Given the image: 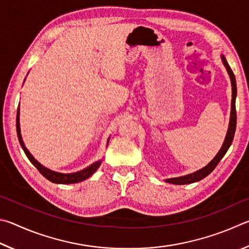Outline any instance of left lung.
<instances>
[{"label":"left lung","instance_id":"left-lung-1","mask_svg":"<svg viewBox=\"0 0 249 249\" xmlns=\"http://www.w3.org/2000/svg\"><path fill=\"white\" fill-rule=\"evenodd\" d=\"M221 59L222 62H223L224 67L228 71L229 75H230V80H231V84H232V103H231V116H230V124H229V129L228 132H226V137L224 139L223 144H222L220 151L217 152V154L214 156L210 163H209L207 166L202 167L199 171L188 174V175L185 176H180V177H174V178H167L165 179L166 182H169V184H174V185H187V184H193V182L199 181L203 179L204 177H207L209 174H210L213 169L216 167V165L219 164L220 160L223 159V156L225 155L226 152H228L229 147L231 146L234 139V134H235V129H236V109H235V99H236V95H237V89H236V80H235V75L232 71V69L230 68V65L226 61L225 56L223 54H221Z\"/></svg>","mask_w":249,"mask_h":249}]
</instances>
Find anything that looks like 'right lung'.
<instances>
[{"label":"right lung","instance_id":"1","mask_svg":"<svg viewBox=\"0 0 249 249\" xmlns=\"http://www.w3.org/2000/svg\"><path fill=\"white\" fill-rule=\"evenodd\" d=\"M25 80H24V82H25ZM16 131H17V137H18L21 149L24 150L25 154L28 158V160L32 162L34 166L36 167L39 172H40V174L43 177H46L48 180H50L51 182H54V184L68 185V184H76V182H81L83 180H85V179H87V178L93 175L96 171H97V168L100 166V164H102V162H103V160H98L97 162L90 164L89 166H87L86 168L82 169V171H78L75 173H68V174L51 171V169L43 166V165H41L36 159L34 158L32 153H30V152L27 150V147L25 146V143L23 141V138H21V133H20L19 106H18V109H17V116H16ZM109 139L110 138H108V140H107V146L109 143Z\"/></svg>","mask_w":249,"mask_h":249}]
</instances>
